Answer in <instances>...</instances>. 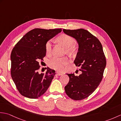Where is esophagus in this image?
<instances>
[{
	"label": "esophagus",
	"instance_id": "1",
	"mask_svg": "<svg viewBox=\"0 0 121 121\" xmlns=\"http://www.w3.org/2000/svg\"><path fill=\"white\" fill-rule=\"evenodd\" d=\"M56 75H58V76H60L62 75V73H61L60 72H56Z\"/></svg>",
	"mask_w": 121,
	"mask_h": 121
}]
</instances>
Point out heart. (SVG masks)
Here are the masks:
<instances>
[{
    "label": "heart",
    "mask_w": 121,
    "mask_h": 121,
    "mask_svg": "<svg viewBox=\"0 0 121 121\" xmlns=\"http://www.w3.org/2000/svg\"><path fill=\"white\" fill-rule=\"evenodd\" d=\"M57 40L63 47L66 48V51L70 53H72L75 51V47L73 46L75 43V40L73 37L66 34H62L58 37ZM52 46V40H49L46 43L45 49L47 55H50L51 52ZM68 63V59L66 58H59L56 56L50 59L49 60L48 64L50 68L56 70L62 71L65 65Z\"/></svg>",
    "instance_id": "1"
}]
</instances>
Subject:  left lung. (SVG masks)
<instances>
[{
	"label": "left lung",
	"mask_w": 121,
	"mask_h": 121,
	"mask_svg": "<svg viewBox=\"0 0 121 121\" xmlns=\"http://www.w3.org/2000/svg\"><path fill=\"white\" fill-rule=\"evenodd\" d=\"M65 34L76 40L78 52L74 62L80 66L82 73L66 74L70 80L65 86L66 95L75 100H83L93 92L101 82L106 60L101 43L88 30L83 29L63 30Z\"/></svg>",
	"instance_id": "8db88e82"
}]
</instances>
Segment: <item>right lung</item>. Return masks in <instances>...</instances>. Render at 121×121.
I'll list each match as a JSON object with an SVG mask.
<instances>
[{"mask_svg":"<svg viewBox=\"0 0 121 121\" xmlns=\"http://www.w3.org/2000/svg\"><path fill=\"white\" fill-rule=\"evenodd\" d=\"M61 31V29H33L24 35L12 49L11 75L22 96L38 98L49 87L55 71L47 68L45 74H39L38 61L46 56V43Z\"/></svg>","mask_w":121,"mask_h":121,"instance_id":"obj_1","label":"right lung"}]
</instances>
